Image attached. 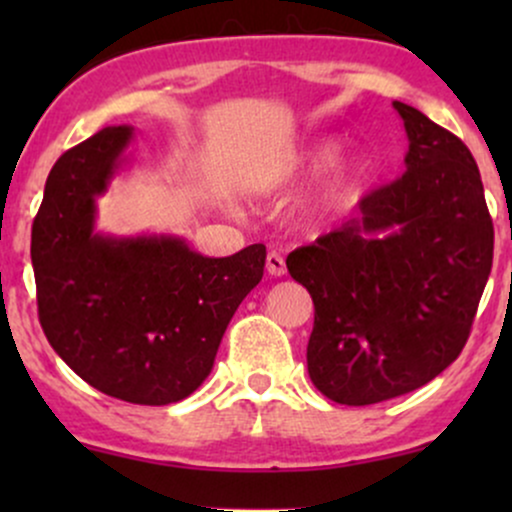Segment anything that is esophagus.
<instances>
[{
	"instance_id": "esophagus-1",
	"label": "esophagus",
	"mask_w": 512,
	"mask_h": 512,
	"mask_svg": "<svg viewBox=\"0 0 512 512\" xmlns=\"http://www.w3.org/2000/svg\"><path fill=\"white\" fill-rule=\"evenodd\" d=\"M267 272L272 276H284L286 274V262L279 252H267Z\"/></svg>"
}]
</instances>
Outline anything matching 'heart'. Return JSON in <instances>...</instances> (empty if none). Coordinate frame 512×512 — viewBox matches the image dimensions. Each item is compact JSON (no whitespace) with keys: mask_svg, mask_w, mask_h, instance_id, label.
Here are the masks:
<instances>
[{"mask_svg":"<svg viewBox=\"0 0 512 512\" xmlns=\"http://www.w3.org/2000/svg\"><path fill=\"white\" fill-rule=\"evenodd\" d=\"M332 146L320 144L315 146L308 154H298L286 158V161L276 163V166H269L260 170V173L250 175L245 180V190L252 192V195H272V192L284 190L289 187L293 180L301 178V173L308 166L320 161V158L330 156ZM363 185V168L361 163L354 161V158H337L332 163L327 175L322 178L320 185L315 187L313 195H310L298 209V219L308 226H320V223L332 221L334 216H339L346 211L351 204L356 202L358 192H361Z\"/></svg>","mask_w":512,"mask_h":512,"instance_id":"obj_1","label":"heart"}]
</instances>
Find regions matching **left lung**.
Listing matches in <instances>:
<instances>
[{
  "mask_svg": "<svg viewBox=\"0 0 512 512\" xmlns=\"http://www.w3.org/2000/svg\"><path fill=\"white\" fill-rule=\"evenodd\" d=\"M392 105L409 137L402 178L286 257L315 305L310 380L349 407L419 390L460 356L493 262L474 156L421 110Z\"/></svg>",
  "mask_w": 512,
  "mask_h": 512,
  "instance_id": "8db88e82",
  "label": "left lung"
}]
</instances>
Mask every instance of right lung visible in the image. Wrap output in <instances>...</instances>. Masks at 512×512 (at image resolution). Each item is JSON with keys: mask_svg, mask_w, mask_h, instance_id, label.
<instances>
[{"mask_svg": "<svg viewBox=\"0 0 512 512\" xmlns=\"http://www.w3.org/2000/svg\"><path fill=\"white\" fill-rule=\"evenodd\" d=\"M132 127H105L64 151L33 221L38 317L52 349L103 395L180 402L211 373L228 322L264 274L262 243L204 257L170 236L93 231L96 197L122 163Z\"/></svg>", "mask_w": 512, "mask_h": 512, "instance_id": "right-lung-1", "label": "right lung"}]
</instances>
